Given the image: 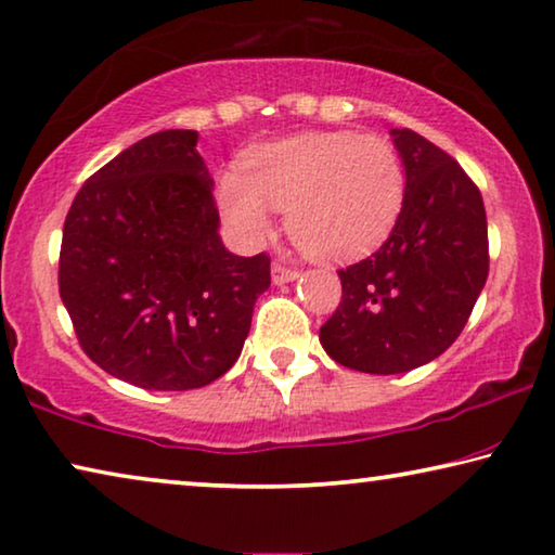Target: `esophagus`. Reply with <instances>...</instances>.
Segmentation results:
<instances>
[{
    "mask_svg": "<svg viewBox=\"0 0 555 555\" xmlns=\"http://www.w3.org/2000/svg\"><path fill=\"white\" fill-rule=\"evenodd\" d=\"M271 279H274V284H288V281L299 279V269L288 267L284 261H274L271 263Z\"/></svg>",
    "mask_w": 555,
    "mask_h": 555,
    "instance_id": "esophagus-1",
    "label": "esophagus"
}]
</instances>
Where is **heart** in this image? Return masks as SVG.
<instances>
[{
  "label": "heart",
  "instance_id": "b5f03b06",
  "mask_svg": "<svg viewBox=\"0 0 555 555\" xmlns=\"http://www.w3.org/2000/svg\"><path fill=\"white\" fill-rule=\"evenodd\" d=\"M217 198L244 242H261L281 209L304 251L351 261L393 231L406 202V169L386 137L306 131L246 154L244 173L219 177Z\"/></svg>",
  "mask_w": 555,
  "mask_h": 555
}]
</instances>
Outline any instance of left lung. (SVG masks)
<instances>
[{"mask_svg": "<svg viewBox=\"0 0 555 555\" xmlns=\"http://www.w3.org/2000/svg\"><path fill=\"white\" fill-rule=\"evenodd\" d=\"M406 202L382 249L338 271L341 301L319 331L336 363L403 374L449 349L489 276V227L474 179L443 149L391 129Z\"/></svg>", "mask_w": 555, "mask_h": 555, "instance_id": "8db88e82", "label": "left lung"}]
</instances>
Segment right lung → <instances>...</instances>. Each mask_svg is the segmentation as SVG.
I'll return each instance as SVG.
<instances>
[{"label":"right lung","instance_id":"obj_1","mask_svg":"<svg viewBox=\"0 0 555 555\" xmlns=\"http://www.w3.org/2000/svg\"><path fill=\"white\" fill-rule=\"evenodd\" d=\"M192 129L156 131L92 173L64 219L60 296L81 351L149 391H189L234 366L267 254L219 238L211 179Z\"/></svg>","mask_w":555,"mask_h":555}]
</instances>
